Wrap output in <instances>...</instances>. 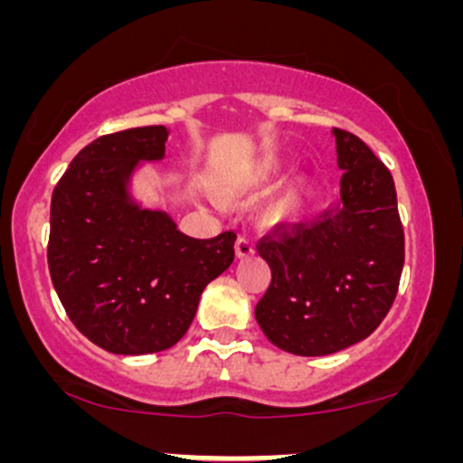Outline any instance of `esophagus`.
Masks as SVG:
<instances>
[{"label":"esophagus","instance_id":"esophagus-1","mask_svg":"<svg viewBox=\"0 0 463 463\" xmlns=\"http://www.w3.org/2000/svg\"><path fill=\"white\" fill-rule=\"evenodd\" d=\"M255 253V246L253 241L249 240V237H240V240L235 241V255L237 258H249V255Z\"/></svg>","mask_w":463,"mask_h":463}]
</instances>
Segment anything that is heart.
Listing matches in <instances>:
<instances>
[{"label":"heart","mask_w":463,"mask_h":463,"mask_svg":"<svg viewBox=\"0 0 463 463\" xmlns=\"http://www.w3.org/2000/svg\"><path fill=\"white\" fill-rule=\"evenodd\" d=\"M284 175H287V161H284L282 156H278V154H269V156L260 158L258 165H255L253 170H250V175L237 185L232 194L241 199L260 197V194L275 188ZM309 193V179H298L293 181L291 185H287V188L264 208L261 219H264L266 226H288V223L296 222L300 210L305 208Z\"/></svg>","instance_id":"b5f03b06"}]
</instances>
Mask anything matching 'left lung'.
I'll return each mask as SVG.
<instances>
[{"mask_svg":"<svg viewBox=\"0 0 463 463\" xmlns=\"http://www.w3.org/2000/svg\"><path fill=\"white\" fill-rule=\"evenodd\" d=\"M340 202L258 241L270 284L255 318L275 347L326 356L365 340L399 291L403 223L390 170L352 132L334 128Z\"/></svg>","mask_w":463,"mask_h":463,"instance_id":"8db88e82","label":"left lung"}]
</instances>
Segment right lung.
I'll return each mask as SVG.
<instances>
[{"instance_id": "1", "label": "right lung", "mask_w": 463, "mask_h": 463, "mask_svg": "<svg viewBox=\"0 0 463 463\" xmlns=\"http://www.w3.org/2000/svg\"><path fill=\"white\" fill-rule=\"evenodd\" d=\"M165 141L163 125L96 138L51 197L46 258L55 293L82 335L123 356L179 343L203 288L235 260L232 231L194 240L170 214L129 197L137 165L161 161Z\"/></svg>"}]
</instances>
